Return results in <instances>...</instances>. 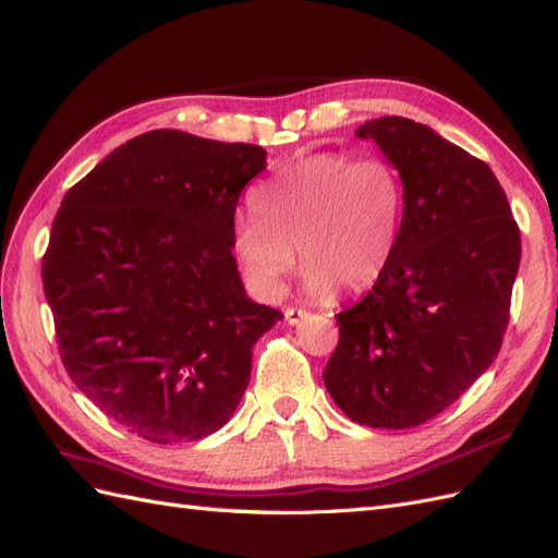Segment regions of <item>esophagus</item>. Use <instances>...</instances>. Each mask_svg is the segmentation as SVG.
Returning a JSON list of instances; mask_svg holds the SVG:
<instances>
[{
    "label": "esophagus",
    "mask_w": 558,
    "mask_h": 558,
    "mask_svg": "<svg viewBox=\"0 0 558 558\" xmlns=\"http://www.w3.org/2000/svg\"><path fill=\"white\" fill-rule=\"evenodd\" d=\"M304 317H308V313L301 311V308H288V311H284V323H288V325H299L301 320H304Z\"/></svg>",
    "instance_id": "1"
}]
</instances>
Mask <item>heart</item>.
Returning <instances> with one entry per match:
<instances>
[{"instance_id":"b5f03b06","label":"heart","mask_w":558,"mask_h":558,"mask_svg":"<svg viewBox=\"0 0 558 558\" xmlns=\"http://www.w3.org/2000/svg\"><path fill=\"white\" fill-rule=\"evenodd\" d=\"M252 208L257 215L235 221L231 243L254 290L278 296L299 247L308 294H362L400 247L404 182L384 156L313 154L254 191Z\"/></svg>"}]
</instances>
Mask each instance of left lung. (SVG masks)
Segmentation results:
<instances>
[{
    "mask_svg": "<svg viewBox=\"0 0 558 558\" xmlns=\"http://www.w3.org/2000/svg\"><path fill=\"white\" fill-rule=\"evenodd\" d=\"M404 182L400 247L337 315L325 388L350 421L407 429L453 404L498 357L521 235L493 170L404 117L362 123Z\"/></svg>",
    "mask_w": 558,
    "mask_h": 558,
    "instance_id": "left-lung-1",
    "label": "left lung"
}]
</instances>
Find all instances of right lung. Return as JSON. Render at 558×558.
<instances>
[{
    "instance_id": "add662e5",
    "label": "right lung",
    "mask_w": 558,
    "mask_h": 558,
    "mask_svg": "<svg viewBox=\"0 0 558 558\" xmlns=\"http://www.w3.org/2000/svg\"><path fill=\"white\" fill-rule=\"evenodd\" d=\"M266 151L182 131L117 147L60 203L44 294L74 386L154 444L227 425L252 345L282 313L252 301L233 257V215Z\"/></svg>"
}]
</instances>
